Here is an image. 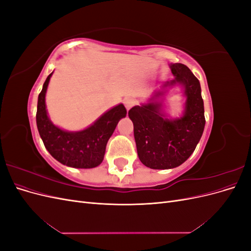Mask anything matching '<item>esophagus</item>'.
<instances>
[{
	"label": "esophagus",
	"mask_w": 251,
	"mask_h": 251,
	"mask_svg": "<svg viewBox=\"0 0 251 251\" xmlns=\"http://www.w3.org/2000/svg\"><path fill=\"white\" fill-rule=\"evenodd\" d=\"M134 103H135V101H134V100H132V98H126V100H125V105H126V110H130L134 105Z\"/></svg>",
	"instance_id": "1"
}]
</instances>
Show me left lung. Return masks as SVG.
<instances>
[{
	"label": "left lung",
	"instance_id": "8db88e82",
	"mask_svg": "<svg viewBox=\"0 0 251 251\" xmlns=\"http://www.w3.org/2000/svg\"><path fill=\"white\" fill-rule=\"evenodd\" d=\"M175 76L153 94L148 103L128 111L134 125V137L140 161L153 170H168L181 165L200 141L205 126L204 103L200 82L183 64H171ZM176 84L184 88L187 100L181 118L169 119L163 111L162 97Z\"/></svg>",
	"mask_w": 251,
	"mask_h": 251
}]
</instances>
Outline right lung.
<instances>
[{
  "mask_svg": "<svg viewBox=\"0 0 251 251\" xmlns=\"http://www.w3.org/2000/svg\"><path fill=\"white\" fill-rule=\"evenodd\" d=\"M52 74L44 82L37 100L36 126L44 146L64 165L75 169L96 168L103 160L105 147L118 121L126 115L125 105L119 103L113 107L85 130L65 131L52 124L46 109L45 97Z\"/></svg>",
  "mask_w": 251,
  "mask_h": 251,
  "instance_id": "1",
  "label": "right lung"
}]
</instances>
